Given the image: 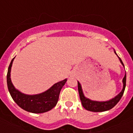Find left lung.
<instances>
[{"label": "left lung", "instance_id": "8db88e82", "mask_svg": "<svg viewBox=\"0 0 133 133\" xmlns=\"http://www.w3.org/2000/svg\"><path fill=\"white\" fill-rule=\"evenodd\" d=\"M114 52L115 53V54L118 56V55L116 53L115 50H114ZM118 58L119 59L120 62L122 64V65L124 67V65L122 62V59L118 56ZM123 82V88H122V91L118 94L117 96L112 98V99L108 100V101H93L91 99H88L87 97H85V95L83 94V90H82V87H81V83L78 81V90H79V97H80V99H81V103L83 107L85 108V110H89V111L92 112H104L109 110L112 109L117 103L119 101L122 97L123 96V94L125 90V88H126V73L125 74L124 79L122 80Z\"/></svg>", "mask_w": 133, "mask_h": 133}]
</instances>
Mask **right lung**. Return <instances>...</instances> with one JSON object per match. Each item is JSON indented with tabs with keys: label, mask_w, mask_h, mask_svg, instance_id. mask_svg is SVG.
I'll return each instance as SVG.
<instances>
[{
	"label": "right lung",
	"mask_w": 133,
	"mask_h": 133,
	"mask_svg": "<svg viewBox=\"0 0 133 133\" xmlns=\"http://www.w3.org/2000/svg\"><path fill=\"white\" fill-rule=\"evenodd\" d=\"M8 68L7 83L11 97L19 107L32 113H43L52 110L58 102L59 94L63 86L66 83L67 79L54 83L52 87L40 94L26 95L20 92L14 86L11 80V69L14 59Z\"/></svg>",
	"instance_id": "1"
}]
</instances>
